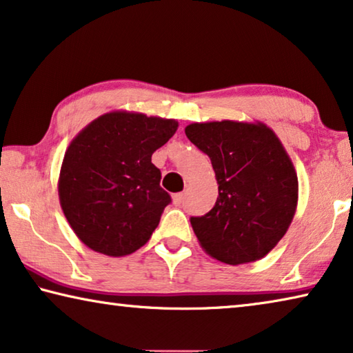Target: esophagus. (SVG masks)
Listing matches in <instances>:
<instances>
[{
    "instance_id": "34e87169",
    "label": "esophagus",
    "mask_w": 353,
    "mask_h": 353,
    "mask_svg": "<svg viewBox=\"0 0 353 353\" xmlns=\"http://www.w3.org/2000/svg\"><path fill=\"white\" fill-rule=\"evenodd\" d=\"M183 199H185V193L172 194V203H174L176 205H181L183 203Z\"/></svg>"
}]
</instances>
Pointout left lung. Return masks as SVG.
Masks as SVG:
<instances>
[{"instance_id":"8db88e82","label":"left lung","mask_w":353,"mask_h":353,"mask_svg":"<svg viewBox=\"0 0 353 353\" xmlns=\"http://www.w3.org/2000/svg\"><path fill=\"white\" fill-rule=\"evenodd\" d=\"M185 135L209 155L218 183L214 209L190 218L199 245L229 265L262 259L297 210L299 179L286 149L262 122H194Z\"/></svg>"}]
</instances>
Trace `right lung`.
I'll return each mask as SVG.
<instances>
[{
	"label": "right lung",
	"instance_id": "add662e5",
	"mask_svg": "<svg viewBox=\"0 0 353 353\" xmlns=\"http://www.w3.org/2000/svg\"><path fill=\"white\" fill-rule=\"evenodd\" d=\"M177 127L174 119L111 111L72 139L61 165L59 203L88 248L119 257L148 243L171 203L152 154Z\"/></svg>",
	"mask_w": 353,
	"mask_h": 353
}]
</instances>
